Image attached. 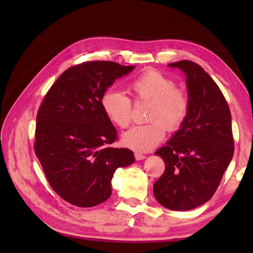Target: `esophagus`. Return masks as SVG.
Listing matches in <instances>:
<instances>
[{
	"label": "esophagus",
	"mask_w": 253,
	"mask_h": 253,
	"mask_svg": "<svg viewBox=\"0 0 253 253\" xmlns=\"http://www.w3.org/2000/svg\"><path fill=\"white\" fill-rule=\"evenodd\" d=\"M134 156H135V158H136L137 161H142V160H144V158H146V156H145L144 154L139 153V152H135L134 153Z\"/></svg>",
	"instance_id": "1"
}]
</instances>
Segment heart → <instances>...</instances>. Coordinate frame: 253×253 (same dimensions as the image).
I'll list each match as a JSON object with an SVG mask.
<instances>
[{
	"label": "heart",
	"mask_w": 253,
	"mask_h": 253,
	"mask_svg": "<svg viewBox=\"0 0 253 253\" xmlns=\"http://www.w3.org/2000/svg\"><path fill=\"white\" fill-rule=\"evenodd\" d=\"M136 101L151 102L147 119L151 123L130 128L123 135L125 146L136 151H149L165 137L166 128L177 130L190 111V97L176 83L158 70H146L129 84ZM101 107L107 118L119 128L129 126L132 102L123 92L108 89L101 97Z\"/></svg>",
	"instance_id": "obj_1"
}]
</instances>
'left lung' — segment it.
<instances>
[{
  "instance_id": "8db88e82",
  "label": "left lung",
  "mask_w": 253,
  "mask_h": 253,
  "mask_svg": "<svg viewBox=\"0 0 253 253\" xmlns=\"http://www.w3.org/2000/svg\"><path fill=\"white\" fill-rule=\"evenodd\" d=\"M186 75L190 111L181 128L156 151L165 170L154 183L158 203L186 211L212 198L234 153L228 102L219 85L198 63H169Z\"/></svg>"
}]
</instances>
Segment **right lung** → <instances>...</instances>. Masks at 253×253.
<instances>
[{
  "label": "right lung",
  "instance_id": "add662e5",
  "mask_svg": "<svg viewBox=\"0 0 253 253\" xmlns=\"http://www.w3.org/2000/svg\"><path fill=\"white\" fill-rule=\"evenodd\" d=\"M135 66L85 61L63 71L37 114L34 153L50 186L80 208L105 202L115 170L134 163L128 148H114L117 130L101 107V97Z\"/></svg>",
  "mask_w": 253,
  "mask_h": 253
}]
</instances>
